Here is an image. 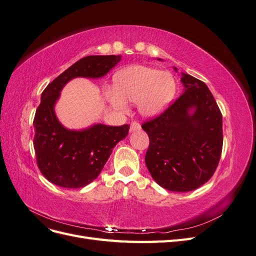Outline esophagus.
Here are the masks:
<instances>
[{"label": "esophagus", "mask_w": 256, "mask_h": 256, "mask_svg": "<svg viewBox=\"0 0 256 256\" xmlns=\"http://www.w3.org/2000/svg\"><path fill=\"white\" fill-rule=\"evenodd\" d=\"M140 129H141V125L138 122H131L130 132H134V131H138V130H140Z\"/></svg>", "instance_id": "obj_1"}]
</instances>
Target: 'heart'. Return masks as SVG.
Listing matches in <instances>:
<instances>
[{
	"label": "heart",
	"instance_id": "1",
	"mask_svg": "<svg viewBox=\"0 0 256 256\" xmlns=\"http://www.w3.org/2000/svg\"><path fill=\"white\" fill-rule=\"evenodd\" d=\"M114 90L106 92V99L115 109L126 110V102L138 104L140 113L152 118L164 112L176 92V81L168 72L132 65L122 69L113 78Z\"/></svg>",
	"mask_w": 256,
	"mask_h": 256
}]
</instances>
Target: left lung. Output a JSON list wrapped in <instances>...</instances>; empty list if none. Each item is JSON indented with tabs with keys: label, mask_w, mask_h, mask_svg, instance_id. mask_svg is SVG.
<instances>
[{
	"label": "left lung",
	"mask_w": 256,
	"mask_h": 256,
	"mask_svg": "<svg viewBox=\"0 0 256 256\" xmlns=\"http://www.w3.org/2000/svg\"><path fill=\"white\" fill-rule=\"evenodd\" d=\"M182 74L184 94L142 125L150 138L147 168L162 188L176 192L196 190L210 180L223 145L222 114L212 92L194 76Z\"/></svg>",
	"instance_id": "1"
}]
</instances>
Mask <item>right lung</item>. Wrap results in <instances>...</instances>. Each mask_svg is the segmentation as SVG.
Instances as JSON below:
<instances>
[{
  "label": "right lung",
  "instance_id": "right-lung-1",
  "mask_svg": "<svg viewBox=\"0 0 256 256\" xmlns=\"http://www.w3.org/2000/svg\"><path fill=\"white\" fill-rule=\"evenodd\" d=\"M122 56H90L60 74L46 88L34 118V150L37 166L47 180L60 187L82 188L95 180L114 146L128 134L129 125L95 124L83 130H70L58 122L54 106L60 90L74 78H102Z\"/></svg>",
  "mask_w": 256,
  "mask_h": 256
}]
</instances>
